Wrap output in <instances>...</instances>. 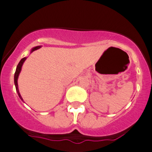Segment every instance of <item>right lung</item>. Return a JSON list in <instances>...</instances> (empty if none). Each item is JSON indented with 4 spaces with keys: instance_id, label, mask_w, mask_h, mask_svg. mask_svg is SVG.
<instances>
[{
    "instance_id": "add662e5",
    "label": "right lung",
    "mask_w": 152,
    "mask_h": 152,
    "mask_svg": "<svg viewBox=\"0 0 152 152\" xmlns=\"http://www.w3.org/2000/svg\"><path fill=\"white\" fill-rule=\"evenodd\" d=\"M41 48V46H37V47H35L33 49L31 50V53H32V52H34V50H38V48ZM26 57H24V58H22V59L20 60V62H19L18 65H17V69H16V72L15 73V78H14V80H15V88H16V90L17 92V94H18L19 97H20V98L22 99L23 101V99L22 97V96L20 95V92H19V90H18V84H17V79H18V76H19V74H20V73L21 72V69H22V64L23 63L25 60H26Z\"/></svg>"
}]
</instances>
